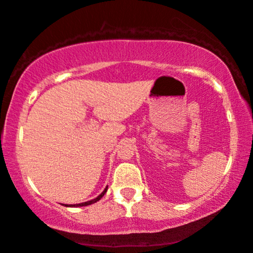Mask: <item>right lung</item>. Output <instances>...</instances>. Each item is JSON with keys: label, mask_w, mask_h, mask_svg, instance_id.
<instances>
[{"label": "right lung", "mask_w": 253, "mask_h": 253, "mask_svg": "<svg viewBox=\"0 0 253 253\" xmlns=\"http://www.w3.org/2000/svg\"><path fill=\"white\" fill-rule=\"evenodd\" d=\"M107 189H108V186L106 187V189L103 190V191L101 192V194H100V195L98 196L97 198H94V199H92V200H89V202L81 203V204H74V205H67V204H64V206H66V207H82V206H89V205H91V204H94V203L99 202V200L103 197V195H105L106 192H107Z\"/></svg>", "instance_id": "right-lung-1"}]
</instances>
